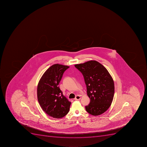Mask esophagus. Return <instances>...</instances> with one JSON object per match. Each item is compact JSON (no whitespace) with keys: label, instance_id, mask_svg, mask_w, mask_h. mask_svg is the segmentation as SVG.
Wrapping results in <instances>:
<instances>
[{"label":"esophagus","instance_id":"obj_1","mask_svg":"<svg viewBox=\"0 0 147 147\" xmlns=\"http://www.w3.org/2000/svg\"><path fill=\"white\" fill-rule=\"evenodd\" d=\"M81 99V97L80 95H77L76 97H75V98H74V100H80Z\"/></svg>","mask_w":147,"mask_h":147}]
</instances>
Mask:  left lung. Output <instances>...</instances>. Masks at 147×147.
I'll use <instances>...</instances> for the list:
<instances>
[{"label": "left lung", "instance_id": "8db88e82", "mask_svg": "<svg viewBox=\"0 0 147 147\" xmlns=\"http://www.w3.org/2000/svg\"><path fill=\"white\" fill-rule=\"evenodd\" d=\"M82 74L90 99L86 110L94 116L105 112L112 102L115 85L112 77L102 65L95 61L74 65Z\"/></svg>", "mask_w": 147, "mask_h": 147}]
</instances>
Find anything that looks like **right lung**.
<instances>
[{"label": "right lung", "mask_w": 147, "mask_h": 147, "mask_svg": "<svg viewBox=\"0 0 147 147\" xmlns=\"http://www.w3.org/2000/svg\"><path fill=\"white\" fill-rule=\"evenodd\" d=\"M69 67L56 64L45 72L37 86V98L42 109L54 118L64 117L71 102L64 96L59 84L63 74Z\"/></svg>", "instance_id": "obj_1"}]
</instances>
